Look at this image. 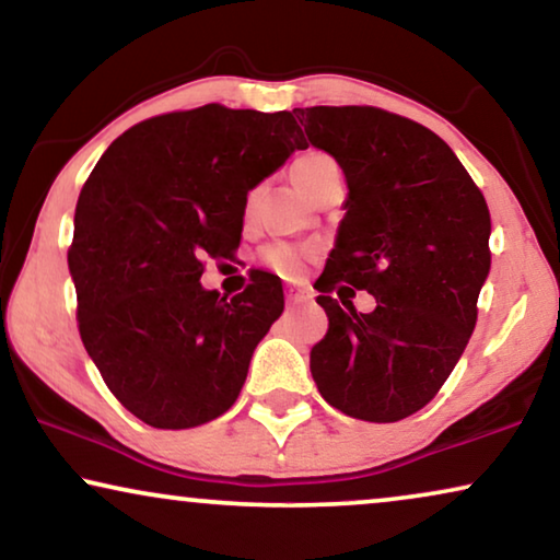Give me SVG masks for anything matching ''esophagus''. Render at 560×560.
Masks as SVG:
<instances>
[{"label": "esophagus", "instance_id": "esophagus-1", "mask_svg": "<svg viewBox=\"0 0 560 560\" xmlns=\"http://www.w3.org/2000/svg\"><path fill=\"white\" fill-rule=\"evenodd\" d=\"M311 301V293L303 288H288V305H298Z\"/></svg>", "mask_w": 560, "mask_h": 560}]
</instances>
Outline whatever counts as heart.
<instances>
[{"label": "heart", "mask_w": 560, "mask_h": 560, "mask_svg": "<svg viewBox=\"0 0 560 560\" xmlns=\"http://www.w3.org/2000/svg\"><path fill=\"white\" fill-rule=\"evenodd\" d=\"M331 167H336V163L328 155H324V152H305V155L295 158L293 165H290V178H293V183L303 190V194H308L313 183H316L326 171H331ZM308 259L311 249L298 247V244L280 242L262 249V262L270 267V270L290 280L301 278Z\"/></svg>", "instance_id": "obj_1"}]
</instances>
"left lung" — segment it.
Instances as JSON below:
<instances>
[{"instance_id":"1","label":"left lung","mask_w":560,"mask_h":560,"mask_svg":"<svg viewBox=\"0 0 560 560\" xmlns=\"http://www.w3.org/2000/svg\"><path fill=\"white\" fill-rule=\"evenodd\" d=\"M293 114L313 148L339 163L349 188L313 285L328 331L311 349V374L336 410L395 423L433 400L477 326L492 262L487 201L454 150L418 121L374 106ZM341 281L372 292L378 308L359 314ZM334 289L348 293L341 304Z\"/></svg>"}]
</instances>
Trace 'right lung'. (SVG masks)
I'll use <instances>...</instances> for the list:
<instances>
[{
  "instance_id": "1",
  "label": "right lung",
  "mask_w": 560,
  "mask_h": 560,
  "mask_svg": "<svg viewBox=\"0 0 560 560\" xmlns=\"http://www.w3.org/2000/svg\"><path fill=\"white\" fill-rule=\"evenodd\" d=\"M303 148L293 114L206 104L127 129L89 175L68 249L79 331L142 423L203 425L240 397L285 298L257 270L226 301L201 285L203 257L240 247L247 194Z\"/></svg>"
}]
</instances>
